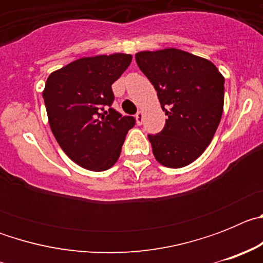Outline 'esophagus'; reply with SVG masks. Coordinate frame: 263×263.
I'll use <instances>...</instances> for the list:
<instances>
[{"label":"esophagus","instance_id":"34e87169","mask_svg":"<svg viewBox=\"0 0 263 263\" xmlns=\"http://www.w3.org/2000/svg\"><path fill=\"white\" fill-rule=\"evenodd\" d=\"M136 120H137V124H138V125L142 124V122H143V111H142V110L137 111Z\"/></svg>","mask_w":263,"mask_h":263}]
</instances>
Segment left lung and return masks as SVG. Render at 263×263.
Instances as JSON below:
<instances>
[{"label":"left lung","instance_id":"1","mask_svg":"<svg viewBox=\"0 0 263 263\" xmlns=\"http://www.w3.org/2000/svg\"><path fill=\"white\" fill-rule=\"evenodd\" d=\"M168 118L148 134L155 159L180 168L200 157L212 141L224 106V78L213 63L176 48L136 55Z\"/></svg>","mask_w":263,"mask_h":263}]
</instances>
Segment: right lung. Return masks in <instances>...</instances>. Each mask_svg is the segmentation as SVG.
Returning a JSON list of instances; mask_svg holds the SVG:
<instances>
[{
    "mask_svg": "<svg viewBox=\"0 0 263 263\" xmlns=\"http://www.w3.org/2000/svg\"><path fill=\"white\" fill-rule=\"evenodd\" d=\"M132 63V55L81 58L52 72L43 90L53 136L75 163L104 171L117 162L136 118L122 116L111 104V84Z\"/></svg>",
    "mask_w": 263,
    "mask_h": 263,
    "instance_id": "1",
    "label": "right lung"
}]
</instances>
